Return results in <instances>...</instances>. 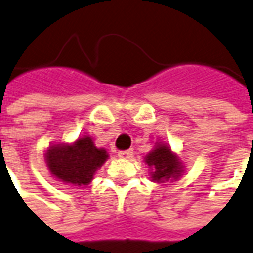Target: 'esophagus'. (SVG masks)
Here are the masks:
<instances>
[{"instance_id": "1", "label": "esophagus", "mask_w": 253, "mask_h": 253, "mask_svg": "<svg viewBox=\"0 0 253 253\" xmlns=\"http://www.w3.org/2000/svg\"><path fill=\"white\" fill-rule=\"evenodd\" d=\"M119 158H122V159H129L133 156V150H123V151L118 152Z\"/></svg>"}]
</instances>
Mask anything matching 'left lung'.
Returning <instances> with one entry per match:
<instances>
[{
	"instance_id": "8db88e82",
	"label": "left lung",
	"mask_w": 253,
	"mask_h": 253,
	"mask_svg": "<svg viewBox=\"0 0 253 253\" xmlns=\"http://www.w3.org/2000/svg\"><path fill=\"white\" fill-rule=\"evenodd\" d=\"M146 163L154 168L152 181L164 182L170 178L177 179L181 176V163L168 146L158 145L146 156Z\"/></svg>"
}]
</instances>
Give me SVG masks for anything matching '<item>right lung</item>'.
I'll list each match as a JSON object with an SVG mask.
<instances>
[{"label": "right lung", "mask_w": 253, "mask_h": 253, "mask_svg": "<svg viewBox=\"0 0 253 253\" xmlns=\"http://www.w3.org/2000/svg\"><path fill=\"white\" fill-rule=\"evenodd\" d=\"M108 158L103 149H97L89 135L74 145H54L47 150L46 163L50 173L70 185H87L94 173Z\"/></svg>", "instance_id": "right-lung-1"}]
</instances>
